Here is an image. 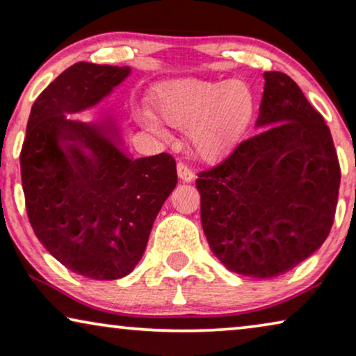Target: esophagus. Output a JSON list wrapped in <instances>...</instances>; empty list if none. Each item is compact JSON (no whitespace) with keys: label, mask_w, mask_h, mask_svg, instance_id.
I'll list each match as a JSON object with an SVG mask.
<instances>
[{"label":"esophagus","mask_w":356,"mask_h":356,"mask_svg":"<svg viewBox=\"0 0 356 356\" xmlns=\"http://www.w3.org/2000/svg\"><path fill=\"white\" fill-rule=\"evenodd\" d=\"M177 170H178L179 179H181V181H184V183L193 181V178H195V172H193V170L189 168L186 163H183V161H179Z\"/></svg>","instance_id":"34e87169"}]
</instances>
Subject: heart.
<instances>
[{
    "instance_id": "1",
    "label": "heart",
    "mask_w": 356,
    "mask_h": 356,
    "mask_svg": "<svg viewBox=\"0 0 356 356\" xmlns=\"http://www.w3.org/2000/svg\"><path fill=\"white\" fill-rule=\"evenodd\" d=\"M156 108L170 126L191 128L189 138L204 159H218L234 150L255 121L257 98L245 81L175 80L160 86ZM152 129L160 122L145 114Z\"/></svg>"
}]
</instances>
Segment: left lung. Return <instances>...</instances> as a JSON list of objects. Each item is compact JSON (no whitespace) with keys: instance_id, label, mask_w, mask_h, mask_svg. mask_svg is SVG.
<instances>
[{"instance_id":"1","label":"left lung","mask_w":356,"mask_h":356,"mask_svg":"<svg viewBox=\"0 0 356 356\" xmlns=\"http://www.w3.org/2000/svg\"><path fill=\"white\" fill-rule=\"evenodd\" d=\"M258 129L197 175L201 222L225 268L252 278L293 270L334 224L340 165L324 118L286 73L265 72Z\"/></svg>"}]
</instances>
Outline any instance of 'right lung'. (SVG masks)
I'll list each match as a JSON object with an SVG mask.
<instances>
[{
	"label": "right lung",
	"instance_id": "add662e5",
	"mask_svg": "<svg viewBox=\"0 0 356 356\" xmlns=\"http://www.w3.org/2000/svg\"><path fill=\"white\" fill-rule=\"evenodd\" d=\"M129 67L78 62L32 104L21 150L27 218L40 243L73 273L119 280L144 255L152 225L178 183L168 154L131 159L113 118L80 122L126 80Z\"/></svg>",
	"mask_w": 356,
	"mask_h": 356
}]
</instances>
